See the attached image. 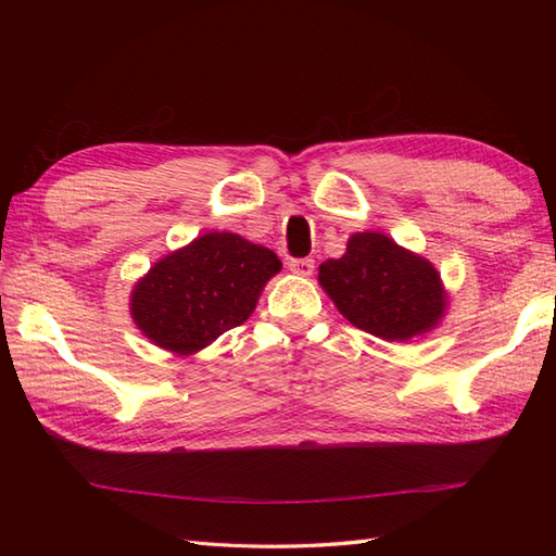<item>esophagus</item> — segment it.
I'll list each match as a JSON object with an SVG mask.
<instances>
[{
  "instance_id": "obj_1",
  "label": "esophagus",
  "mask_w": 556,
  "mask_h": 556,
  "mask_svg": "<svg viewBox=\"0 0 556 556\" xmlns=\"http://www.w3.org/2000/svg\"><path fill=\"white\" fill-rule=\"evenodd\" d=\"M289 269L293 271V275L311 277L313 269H315V260L313 257H293L289 263Z\"/></svg>"
}]
</instances>
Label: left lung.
<instances>
[{
	"instance_id": "1",
	"label": "left lung",
	"mask_w": 556,
	"mask_h": 556,
	"mask_svg": "<svg viewBox=\"0 0 556 556\" xmlns=\"http://www.w3.org/2000/svg\"><path fill=\"white\" fill-rule=\"evenodd\" d=\"M320 285L351 325L387 341L428 332L446 305L428 260L375 231L353 233L344 255L323 263Z\"/></svg>"
}]
</instances>
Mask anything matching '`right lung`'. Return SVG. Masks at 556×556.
<instances>
[{
  "label": "right lung",
  "instance_id": "right-lung-1",
  "mask_svg": "<svg viewBox=\"0 0 556 556\" xmlns=\"http://www.w3.org/2000/svg\"><path fill=\"white\" fill-rule=\"evenodd\" d=\"M281 269L269 248L212 231L162 257L131 296L136 325L157 346L195 353L243 325L260 291Z\"/></svg>",
  "mask_w": 556,
  "mask_h": 556
}]
</instances>
